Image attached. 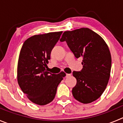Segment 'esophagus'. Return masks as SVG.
Listing matches in <instances>:
<instances>
[{"label":"esophagus","mask_w":123,"mask_h":123,"mask_svg":"<svg viewBox=\"0 0 123 123\" xmlns=\"http://www.w3.org/2000/svg\"><path fill=\"white\" fill-rule=\"evenodd\" d=\"M71 76V74H66V78L70 77Z\"/></svg>","instance_id":"34e87169"}]
</instances>
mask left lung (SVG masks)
I'll list each match as a JSON object with an SVG mask.
<instances>
[{"mask_svg": "<svg viewBox=\"0 0 123 123\" xmlns=\"http://www.w3.org/2000/svg\"><path fill=\"white\" fill-rule=\"evenodd\" d=\"M61 42L65 41L76 58L82 57L83 68L73 72L76 84L73 96L84 104L101 96L111 75L112 58L108 46L99 34L88 28L65 31Z\"/></svg>", "mask_w": 123, "mask_h": 123, "instance_id": "8db88e82", "label": "left lung"}]
</instances>
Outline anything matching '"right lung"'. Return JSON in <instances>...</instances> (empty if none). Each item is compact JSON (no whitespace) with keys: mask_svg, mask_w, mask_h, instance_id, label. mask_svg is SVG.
<instances>
[{"mask_svg":"<svg viewBox=\"0 0 123 123\" xmlns=\"http://www.w3.org/2000/svg\"><path fill=\"white\" fill-rule=\"evenodd\" d=\"M62 31L34 35L24 42L18 64V82L23 92L37 105L49 104L54 99L57 88L65 73L47 72V64L51 51Z\"/></svg>","mask_w":123,"mask_h":123,"instance_id":"add662e5","label":"right lung"}]
</instances>
